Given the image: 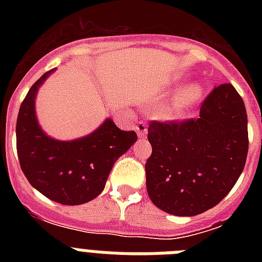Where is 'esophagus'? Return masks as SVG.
<instances>
[{
    "label": "esophagus",
    "mask_w": 262,
    "mask_h": 262,
    "mask_svg": "<svg viewBox=\"0 0 262 262\" xmlns=\"http://www.w3.org/2000/svg\"><path fill=\"white\" fill-rule=\"evenodd\" d=\"M135 129H136V133H138L139 138H145V135H147V131H148L147 124L143 123V122H140V123L136 124Z\"/></svg>",
    "instance_id": "34e87169"
}]
</instances>
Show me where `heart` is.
<instances>
[{"instance_id":"heart-1","label":"heart","mask_w":262,"mask_h":262,"mask_svg":"<svg viewBox=\"0 0 262 262\" xmlns=\"http://www.w3.org/2000/svg\"><path fill=\"white\" fill-rule=\"evenodd\" d=\"M201 93H202V89L198 84L186 85L173 98L172 110L176 114H182L196 102V99L201 97Z\"/></svg>"}]
</instances>
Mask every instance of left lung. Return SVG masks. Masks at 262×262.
I'll list each match as a JSON object with an SVG mask.
<instances>
[{"mask_svg":"<svg viewBox=\"0 0 262 262\" xmlns=\"http://www.w3.org/2000/svg\"><path fill=\"white\" fill-rule=\"evenodd\" d=\"M152 155L145 163L147 191L155 206L177 216L202 214L239 180L248 155L247 110L231 84L214 88L200 117L151 122Z\"/></svg>","mask_w":262,"mask_h":262,"instance_id":"1","label":"left lung"}]
</instances>
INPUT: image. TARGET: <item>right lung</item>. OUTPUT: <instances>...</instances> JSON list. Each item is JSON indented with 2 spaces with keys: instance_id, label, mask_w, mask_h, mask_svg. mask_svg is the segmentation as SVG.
<instances>
[{
  "instance_id": "1",
  "label": "right lung",
  "mask_w": 262,
  "mask_h": 262,
  "mask_svg": "<svg viewBox=\"0 0 262 262\" xmlns=\"http://www.w3.org/2000/svg\"><path fill=\"white\" fill-rule=\"evenodd\" d=\"M55 68L30 88L17 119L20 169L43 195L61 205H82L102 193L114 163L138 140L135 131H122L110 118L84 138L61 142L43 133L36 119L35 97Z\"/></svg>"
}]
</instances>
